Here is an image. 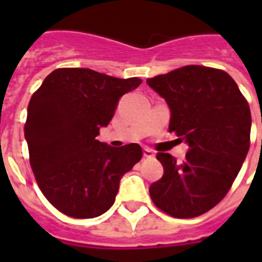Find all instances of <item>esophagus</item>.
Returning a JSON list of instances; mask_svg holds the SVG:
<instances>
[{"label":"esophagus","instance_id":"34e87169","mask_svg":"<svg viewBox=\"0 0 262 262\" xmlns=\"http://www.w3.org/2000/svg\"><path fill=\"white\" fill-rule=\"evenodd\" d=\"M155 156V154H154V151L152 149H149V148H144V158H154Z\"/></svg>","mask_w":262,"mask_h":262}]
</instances>
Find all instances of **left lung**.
Returning a JSON list of instances; mask_svg holds the SVG:
<instances>
[{"mask_svg": "<svg viewBox=\"0 0 262 262\" xmlns=\"http://www.w3.org/2000/svg\"><path fill=\"white\" fill-rule=\"evenodd\" d=\"M147 83L171 110L168 130L189 145L182 163L156 155L164 174L149 186L152 201L172 217L203 215L224 199L248 155V100L231 76L215 68L187 65Z\"/></svg>", "mask_w": 262, "mask_h": 262, "instance_id": "1", "label": "left lung"}]
</instances>
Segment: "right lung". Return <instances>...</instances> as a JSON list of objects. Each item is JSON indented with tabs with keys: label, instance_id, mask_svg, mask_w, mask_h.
<instances>
[{
	"label": "right lung",
	"instance_id": "add662e5",
	"mask_svg": "<svg viewBox=\"0 0 262 262\" xmlns=\"http://www.w3.org/2000/svg\"><path fill=\"white\" fill-rule=\"evenodd\" d=\"M141 84L84 68H59L31 96L26 135L30 164L49 203L75 219L108 211L119 181L143 158L139 144L114 148L96 140L119 98Z\"/></svg>",
	"mask_w": 262,
	"mask_h": 262
}]
</instances>
